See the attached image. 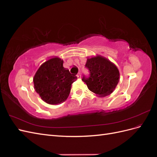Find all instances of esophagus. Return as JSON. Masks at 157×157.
I'll return each instance as SVG.
<instances>
[{
	"instance_id": "34e87169",
	"label": "esophagus",
	"mask_w": 157,
	"mask_h": 157,
	"mask_svg": "<svg viewBox=\"0 0 157 157\" xmlns=\"http://www.w3.org/2000/svg\"><path fill=\"white\" fill-rule=\"evenodd\" d=\"M77 77L78 78H80V73H78L77 74Z\"/></svg>"
}]
</instances>
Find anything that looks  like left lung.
Instances as JSON below:
<instances>
[{"label":"left lung","instance_id":"1","mask_svg":"<svg viewBox=\"0 0 157 157\" xmlns=\"http://www.w3.org/2000/svg\"><path fill=\"white\" fill-rule=\"evenodd\" d=\"M85 67L89 75H83L82 80L88 89L100 96L110 94L115 89L119 79V71L115 64L101 56L87 58Z\"/></svg>","mask_w":157,"mask_h":157}]
</instances>
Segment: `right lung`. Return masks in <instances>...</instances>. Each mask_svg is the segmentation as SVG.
I'll use <instances>...</instances> for the list:
<instances>
[{
  "label": "right lung",
  "instance_id": "add662e5",
  "mask_svg": "<svg viewBox=\"0 0 157 157\" xmlns=\"http://www.w3.org/2000/svg\"><path fill=\"white\" fill-rule=\"evenodd\" d=\"M63 63L62 59L52 57L42 63L33 78L35 91L47 103L55 105L65 101L71 84L77 78Z\"/></svg>",
  "mask_w": 157,
  "mask_h": 157
}]
</instances>
